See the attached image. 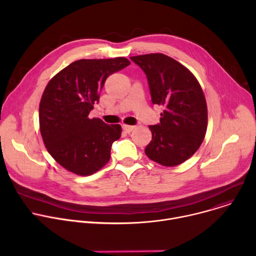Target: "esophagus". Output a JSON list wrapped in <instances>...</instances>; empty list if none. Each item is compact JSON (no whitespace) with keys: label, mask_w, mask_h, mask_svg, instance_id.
<instances>
[{"label":"esophagus","mask_w":256,"mask_h":256,"mask_svg":"<svg viewBox=\"0 0 256 256\" xmlns=\"http://www.w3.org/2000/svg\"><path fill=\"white\" fill-rule=\"evenodd\" d=\"M134 128V126H128V124H124V126H122V130H124L126 132H128V134H130V132H132Z\"/></svg>","instance_id":"34e87169"}]
</instances>
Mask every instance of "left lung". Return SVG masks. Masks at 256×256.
I'll return each mask as SVG.
<instances>
[{"mask_svg":"<svg viewBox=\"0 0 256 256\" xmlns=\"http://www.w3.org/2000/svg\"><path fill=\"white\" fill-rule=\"evenodd\" d=\"M147 76L153 104L163 105L160 122L150 126L152 140L144 153L167 167L190 159L200 148L208 124L206 102L192 72L163 54L132 56Z\"/></svg>","mask_w":256,"mask_h":256,"instance_id":"8db88e82","label":"left lung"}]
</instances>
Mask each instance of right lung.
Wrapping results in <instances>:
<instances>
[{
  "label": "right lung",
  "instance_id": "obj_1",
  "mask_svg": "<svg viewBox=\"0 0 256 256\" xmlns=\"http://www.w3.org/2000/svg\"><path fill=\"white\" fill-rule=\"evenodd\" d=\"M130 64L126 58L79 60L46 87L40 104L42 136L48 153L66 170L88 176L110 159L112 144L120 138L122 126L88 116L107 77Z\"/></svg>",
  "mask_w": 256,
  "mask_h": 256
}]
</instances>
